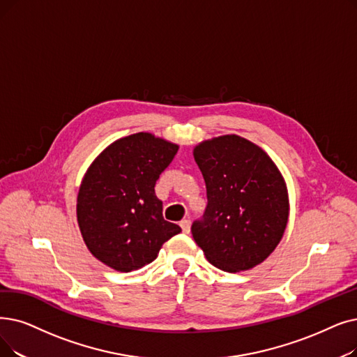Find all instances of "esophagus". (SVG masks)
Listing matches in <instances>:
<instances>
[{"label": "esophagus", "mask_w": 357, "mask_h": 357, "mask_svg": "<svg viewBox=\"0 0 357 357\" xmlns=\"http://www.w3.org/2000/svg\"><path fill=\"white\" fill-rule=\"evenodd\" d=\"M179 226H181V229H182L183 234H190V229H191V222H190L188 219H183V220L179 223Z\"/></svg>", "instance_id": "1"}]
</instances>
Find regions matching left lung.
<instances>
[{"mask_svg":"<svg viewBox=\"0 0 357 357\" xmlns=\"http://www.w3.org/2000/svg\"><path fill=\"white\" fill-rule=\"evenodd\" d=\"M206 181L207 207L192 226L206 258L227 273L250 270L280 242L289 217L286 183L274 162L239 135L194 149Z\"/></svg>","mask_w":357,"mask_h":357,"instance_id":"8db88e82","label":"left lung"}]
</instances>
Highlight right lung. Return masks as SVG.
Instances as JSON below:
<instances>
[{
	"mask_svg": "<svg viewBox=\"0 0 357 357\" xmlns=\"http://www.w3.org/2000/svg\"><path fill=\"white\" fill-rule=\"evenodd\" d=\"M178 146L138 132L115 142L91 163L77 197V220L89 251L130 273L156 259L181 227L163 219L154 185Z\"/></svg>",
	"mask_w": 357,
	"mask_h": 357,
	"instance_id": "right-lung-1",
	"label": "right lung"
}]
</instances>
